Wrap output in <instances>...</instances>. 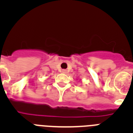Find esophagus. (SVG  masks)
Masks as SVG:
<instances>
[{
	"instance_id": "obj_1",
	"label": "esophagus",
	"mask_w": 133,
	"mask_h": 133,
	"mask_svg": "<svg viewBox=\"0 0 133 133\" xmlns=\"http://www.w3.org/2000/svg\"><path fill=\"white\" fill-rule=\"evenodd\" d=\"M62 72H63V73H64V74H66V72H67V70H65V69H63V70H62Z\"/></svg>"
}]
</instances>
